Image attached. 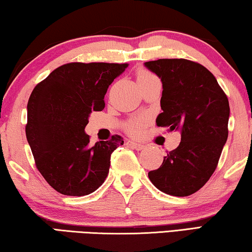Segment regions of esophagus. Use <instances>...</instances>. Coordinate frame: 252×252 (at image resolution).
<instances>
[{"mask_svg": "<svg viewBox=\"0 0 252 252\" xmlns=\"http://www.w3.org/2000/svg\"><path fill=\"white\" fill-rule=\"evenodd\" d=\"M126 144L128 145V147H132V148L135 149V150H138V151L143 150V149H144V145L143 144L136 143V142H134V141H127Z\"/></svg>", "mask_w": 252, "mask_h": 252, "instance_id": "esophagus-1", "label": "esophagus"}]
</instances>
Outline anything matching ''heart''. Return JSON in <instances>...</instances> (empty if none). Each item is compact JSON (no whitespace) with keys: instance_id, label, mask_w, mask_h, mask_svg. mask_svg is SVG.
<instances>
[{"instance_id":"1","label":"heart","mask_w":252,"mask_h":252,"mask_svg":"<svg viewBox=\"0 0 252 252\" xmlns=\"http://www.w3.org/2000/svg\"><path fill=\"white\" fill-rule=\"evenodd\" d=\"M152 77H155L151 72H149L147 70H140L137 71L136 74V81L138 82H143V81H147V79H150ZM145 124V119L144 118H136V119H133L130 120V122L127 124V130L130 134H137L140 132V129L143 127V125Z\"/></svg>"}]
</instances>
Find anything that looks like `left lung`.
<instances>
[{"label":"left lung","mask_w":252,"mask_h":252,"mask_svg":"<svg viewBox=\"0 0 252 252\" xmlns=\"http://www.w3.org/2000/svg\"><path fill=\"white\" fill-rule=\"evenodd\" d=\"M162 83V112L157 125L181 130V143L149 171L155 187L169 195L199 191L214 174L228 136V99L215 76L187 59H159L144 63Z\"/></svg>","instance_id":"8db88e82"}]
</instances>
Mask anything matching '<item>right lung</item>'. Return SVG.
Wrapping results in <instances>:
<instances>
[{
    "instance_id": "right-lung-1",
    "label": "right lung",
    "mask_w": 252,
    "mask_h": 252,
    "mask_svg": "<svg viewBox=\"0 0 252 252\" xmlns=\"http://www.w3.org/2000/svg\"><path fill=\"white\" fill-rule=\"evenodd\" d=\"M127 63H71L54 69L32 90L26 136L36 167L56 191L83 196L108 176L111 153L122 136L90 144L85 133L92 111L104 109V95Z\"/></svg>"
}]
</instances>
